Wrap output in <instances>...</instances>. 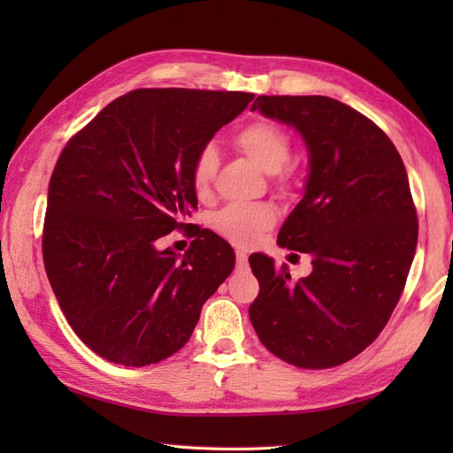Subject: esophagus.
Here are the masks:
<instances>
[{
    "label": "esophagus",
    "mask_w": 453,
    "mask_h": 453,
    "mask_svg": "<svg viewBox=\"0 0 453 453\" xmlns=\"http://www.w3.org/2000/svg\"><path fill=\"white\" fill-rule=\"evenodd\" d=\"M235 261H237V268H247V253L237 251L235 253Z\"/></svg>",
    "instance_id": "obj_1"
}]
</instances>
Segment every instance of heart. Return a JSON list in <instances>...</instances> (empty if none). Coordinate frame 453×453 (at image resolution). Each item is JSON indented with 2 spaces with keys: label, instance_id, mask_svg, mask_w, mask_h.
<instances>
[{
  "label": "heart",
  "instance_id": "1",
  "mask_svg": "<svg viewBox=\"0 0 453 453\" xmlns=\"http://www.w3.org/2000/svg\"><path fill=\"white\" fill-rule=\"evenodd\" d=\"M237 148L265 173H280L290 159L292 143L288 134L273 122H253L235 136ZM218 167V153L211 146L202 148L190 167V182L198 198L210 195ZM276 211L268 204H229L211 216V227L235 245H251L257 235L271 227Z\"/></svg>",
  "mask_w": 453,
  "mask_h": 453
}]
</instances>
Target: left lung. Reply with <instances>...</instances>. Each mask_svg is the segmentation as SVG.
<instances>
[{
  "mask_svg": "<svg viewBox=\"0 0 453 453\" xmlns=\"http://www.w3.org/2000/svg\"><path fill=\"white\" fill-rule=\"evenodd\" d=\"M251 111L294 127L310 173L303 198L278 245L311 255L313 271L292 282L266 255H251L258 339L297 368L349 362L388 325L417 251L418 221L405 165L380 127L331 97L261 95Z\"/></svg>",
  "mask_w": 453,
  "mask_h": 453,
  "instance_id": "obj_1",
  "label": "left lung"
}]
</instances>
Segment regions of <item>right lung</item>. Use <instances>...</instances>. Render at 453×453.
I'll return each instance as SVG.
<instances>
[{"mask_svg":"<svg viewBox=\"0 0 453 453\" xmlns=\"http://www.w3.org/2000/svg\"><path fill=\"white\" fill-rule=\"evenodd\" d=\"M253 93L136 89L109 103L65 143L48 185L42 257L73 333L101 358L140 365L180 350L200 310L232 274V245L192 229L185 255L157 242L198 198L196 153Z\"/></svg>","mask_w":453,"mask_h":453,"instance_id":"right-lung-1","label":"right lung"}]
</instances>
